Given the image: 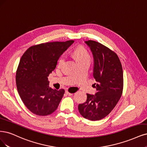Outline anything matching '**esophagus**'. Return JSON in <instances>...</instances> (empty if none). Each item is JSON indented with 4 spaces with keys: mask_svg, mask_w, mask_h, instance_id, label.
<instances>
[{
    "mask_svg": "<svg viewBox=\"0 0 147 147\" xmlns=\"http://www.w3.org/2000/svg\"><path fill=\"white\" fill-rule=\"evenodd\" d=\"M65 94H66L67 95H69V96H70V95H72L73 94L72 93H70V92H68V91H65Z\"/></svg>",
    "mask_w": 147,
    "mask_h": 147,
    "instance_id": "34e87169",
    "label": "esophagus"
}]
</instances>
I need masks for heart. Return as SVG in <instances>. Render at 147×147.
I'll return each mask as SVG.
<instances>
[{
	"label": "heart",
	"instance_id": "1",
	"mask_svg": "<svg viewBox=\"0 0 147 147\" xmlns=\"http://www.w3.org/2000/svg\"><path fill=\"white\" fill-rule=\"evenodd\" d=\"M73 54L74 57H75L76 59L78 61V63L83 61H86L89 60L90 61V56L87 52V50H86L83 47L80 46L76 48L73 52ZM65 61V57L64 55L61 56L58 60V63L57 65L58 67L62 66L63 64L64 63Z\"/></svg>",
	"mask_w": 147,
	"mask_h": 147
}]
</instances>
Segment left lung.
<instances>
[{"label":"left lung","mask_w":147,"mask_h":147,"mask_svg":"<svg viewBox=\"0 0 147 147\" xmlns=\"http://www.w3.org/2000/svg\"><path fill=\"white\" fill-rule=\"evenodd\" d=\"M94 58L93 76L97 83L95 95L87 94L86 102L79 104L83 117L95 121L107 116L122 94L123 77L122 64L117 55L104 45L92 40L85 41Z\"/></svg>","instance_id":"obj_1"}]
</instances>
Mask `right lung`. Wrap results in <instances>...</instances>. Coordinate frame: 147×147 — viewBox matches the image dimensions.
I'll return each instance as SVG.
<instances>
[{"mask_svg": "<svg viewBox=\"0 0 147 147\" xmlns=\"http://www.w3.org/2000/svg\"><path fill=\"white\" fill-rule=\"evenodd\" d=\"M74 42L40 44L30 47L22 55L16 71V86L23 103L32 113L47 115L57 109L65 91L50 88L48 77L61 55Z\"/></svg>", "mask_w": 147, "mask_h": 147, "instance_id": "right-lung-1", "label": "right lung"}]
</instances>
